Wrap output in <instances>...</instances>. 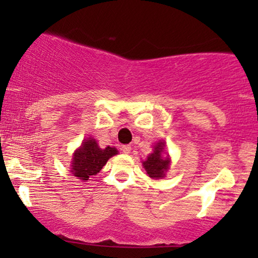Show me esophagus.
<instances>
[{"instance_id":"34e87169","label":"esophagus","mask_w":258,"mask_h":258,"mask_svg":"<svg viewBox=\"0 0 258 258\" xmlns=\"http://www.w3.org/2000/svg\"><path fill=\"white\" fill-rule=\"evenodd\" d=\"M121 150H122V153L130 154L131 153V146H122L121 147Z\"/></svg>"}]
</instances>
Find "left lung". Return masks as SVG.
I'll return each mask as SVG.
<instances>
[{
	"mask_svg": "<svg viewBox=\"0 0 258 258\" xmlns=\"http://www.w3.org/2000/svg\"><path fill=\"white\" fill-rule=\"evenodd\" d=\"M164 149L165 142L160 141L159 143L154 146L153 153H150L147 156V159L142 162L150 178H164L165 173L167 172L168 167H170V159H168V156H162Z\"/></svg>",
	"mask_w": 258,
	"mask_h": 258,
	"instance_id": "left-lung-1",
	"label": "left lung"
}]
</instances>
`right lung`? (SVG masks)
I'll use <instances>...</instances> for the list:
<instances>
[{"mask_svg": "<svg viewBox=\"0 0 258 258\" xmlns=\"http://www.w3.org/2000/svg\"><path fill=\"white\" fill-rule=\"evenodd\" d=\"M117 149L114 147H106L104 149L98 147L96 139L88 137L84 139L81 147L75 150L72 160V172L81 180H88L102 170L111 156L116 155Z\"/></svg>", "mask_w": 258, "mask_h": 258, "instance_id": "right-lung-1", "label": "right lung"}]
</instances>
